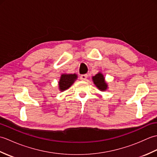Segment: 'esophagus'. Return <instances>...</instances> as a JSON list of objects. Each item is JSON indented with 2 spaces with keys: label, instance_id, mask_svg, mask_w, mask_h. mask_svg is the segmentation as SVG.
I'll return each instance as SVG.
<instances>
[{
  "label": "esophagus",
  "instance_id": "1",
  "mask_svg": "<svg viewBox=\"0 0 157 157\" xmlns=\"http://www.w3.org/2000/svg\"><path fill=\"white\" fill-rule=\"evenodd\" d=\"M88 78L87 74H83L80 75V79L81 80H86V79Z\"/></svg>",
  "mask_w": 157,
  "mask_h": 157
}]
</instances>
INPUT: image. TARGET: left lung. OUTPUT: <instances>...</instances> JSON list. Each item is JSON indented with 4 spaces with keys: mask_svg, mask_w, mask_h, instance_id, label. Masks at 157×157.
Instances as JSON below:
<instances>
[{
    "mask_svg": "<svg viewBox=\"0 0 157 157\" xmlns=\"http://www.w3.org/2000/svg\"><path fill=\"white\" fill-rule=\"evenodd\" d=\"M94 84L100 90L105 91L107 88V84L105 81V78L103 77V75L101 73H98L95 76L92 78Z\"/></svg>",
    "mask_w": 157,
    "mask_h": 157,
    "instance_id": "left-lung-1",
    "label": "left lung"
}]
</instances>
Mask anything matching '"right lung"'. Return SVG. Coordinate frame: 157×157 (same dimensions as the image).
Segmentation results:
<instances>
[{"mask_svg": "<svg viewBox=\"0 0 157 157\" xmlns=\"http://www.w3.org/2000/svg\"><path fill=\"white\" fill-rule=\"evenodd\" d=\"M76 74H63L60 79L59 85L60 90L63 91L68 89L77 79Z\"/></svg>", "mask_w": 157, "mask_h": 157, "instance_id": "add662e5", "label": "right lung"}]
</instances>
